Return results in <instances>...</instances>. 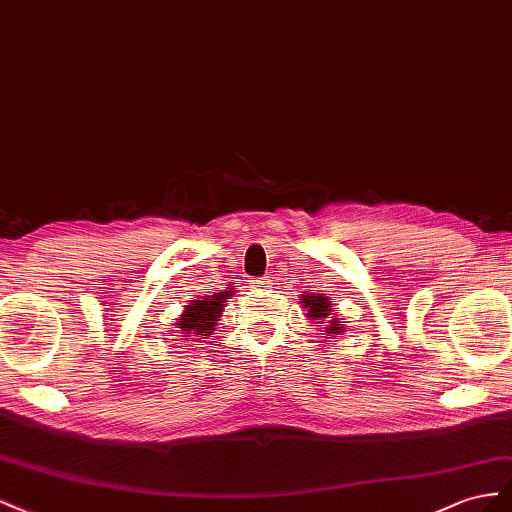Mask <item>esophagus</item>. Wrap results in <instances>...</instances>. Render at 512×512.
I'll return each instance as SVG.
<instances>
[{"instance_id":"1","label":"esophagus","mask_w":512,"mask_h":512,"mask_svg":"<svg viewBox=\"0 0 512 512\" xmlns=\"http://www.w3.org/2000/svg\"><path fill=\"white\" fill-rule=\"evenodd\" d=\"M257 287H270V279H259Z\"/></svg>"}]
</instances>
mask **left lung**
<instances>
[{
  "label": "left lung",
  "mask_w": 512,
  "mask_h": 512,
  "mask_svg": "<svg viewBox=\"0 0 512 512\" xmlns=\"http://www.w3.org/2000/svg\"><path fill=\"white\" fill-rule=\"evenodd\" d=\"M300 302H302V306L306 311V315H309L311 319H319L321 324H326V334H328V339L332 337V334H341V332H345V328H343V321L332 313V309H330V300L326 298V296H315V294H306V296H302L300 298Z\"/></svg>",
  "instance_id": "8db88e82"
}]
</instances>
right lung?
Listing matches in <instances>:
<instances>
[{
  "instance_id": "1",
  "label": "right lung",
  "mask_w": 512,
  "mask_h": 512,
  "mask_svg": "<svg viewBox=\"0 0 512 512\" xmlns=\"http://www.w3.org/2000/svg\"><path fill=\"white\" fill-rule=\"evenodd\" d=\"M229 291H218L214 296H203L201 300H191L186 304L184 313L180 315V321H175V332H180L182 337H193L197 339H208L218 317L223 313V306L229 300ZM171 337H178V334H171ZM186 341V339H182Z\"/></svg>"
}]
</instances>
